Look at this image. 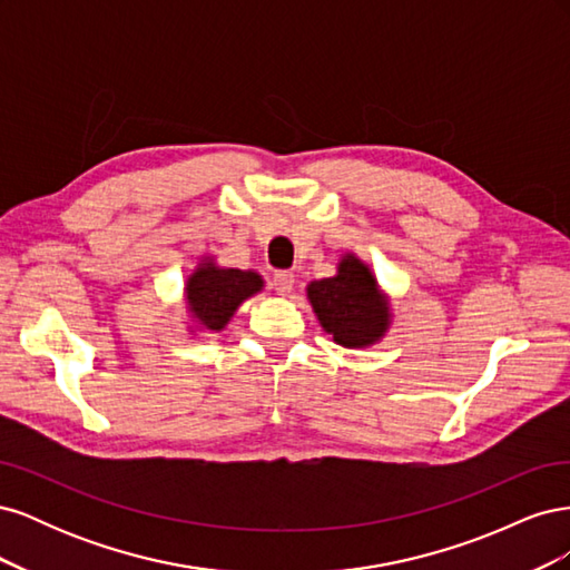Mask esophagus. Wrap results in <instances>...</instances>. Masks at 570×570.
Instances as JSON below:
<instances>
[{
  "label": "esophagus",
  "instance_id": "1",
  "mask_svg": "<svg viewBox=\"0 0 570 570\" xmlns=\"http://www.w3.org/2000/svg\"><path fill=\"white\" fill-rule=\"evenodd\" d=\"M273 287L281 297H289L292 289H295V275L287 273V271H278L273 275Z\"/></svg>",
  "mask_w": 570,
  "mask_h": 570
}]
</instances>
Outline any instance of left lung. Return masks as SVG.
<instances>
[{"label":"left lung","mask_w":570,"mask_h":570,"mask_svg":"<svg viewBox=\"0 0 570 570\" xmlns=\"http://www.w3.org/2000/svg\"><path fill=\"white\" fill-rule=\"evenodd\" d=\"M306 299L323 331L344 350L373 347L387 335L394 318L390 295L354 252L340 256L331 278L308 283Z\"/></svg>","instance_id":"1"}]
</instances>
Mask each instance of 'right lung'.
<instances>
[{
    "instance_id": "add662e5",
    "label": "right lung",
    "mask_w": 570,
    "mask_h": 570,
    "mask_svg": "<svg viewBox=\"0 0 570 570\" xmlns=\"http://www.w3.org/2000/svg\"><path fill=\"white\" fill-rule=\"evenodd\" d=\"M258 292H264V278L256 271L218 266L214 256H202L183 287L187 333L226 331L237 308Z\"/></svg>"
}]
</instances>
